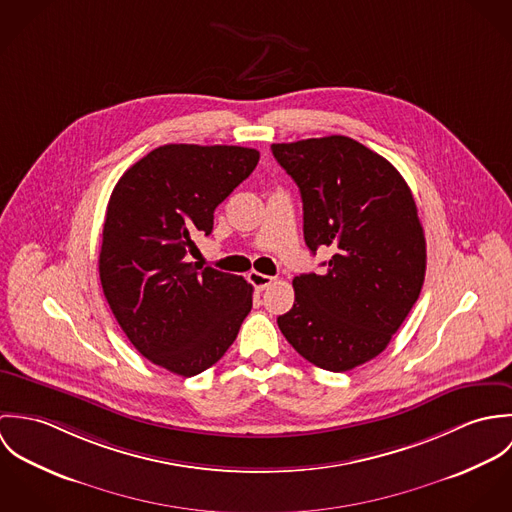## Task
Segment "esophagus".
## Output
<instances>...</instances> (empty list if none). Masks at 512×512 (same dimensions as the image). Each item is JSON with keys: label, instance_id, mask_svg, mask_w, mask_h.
<instances>
[{"label": "esophagus", "instance_id": "1", "mask_svg": "<svg viewBox=\"0 0 512 512\" xmlns=\"http://www.w3.org/2000/svg\"><path fill=\"white\" fill-rule=\"evenodd\" d=\"M248 280H250V284H252L258 292H262V290H266L268 286L274 284V278H272V276H266V274H260V272H250V274H248Z\"/></svg>", "mask_w": 512, "mask_h": 512}]
</instances>
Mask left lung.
<instances>
[{
    "instance_id": "obj_1",
    "label": "left lung",
    "mask_w": 512,
    "mask_h": 512,
    "mask_svg": "<svg viewBox=\"0 0 512 512\" xmlns=\"http://www.w3.org/2000/svg\"><path fill=\"white\" fill-rule=\"evenodd\" d=\"M272 153L299 187L307 248L333 252L323 274L293 278L280 331L311 365H365L424 286L426 238L412 191L390 161L347 136L272 144Z\"/></svg>"
}]
</instances>
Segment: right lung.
<instances>
[{
	"mask_svg": "<svg viewBox=\"0 0 512 512\" xmlns=\"http://www.w3.org/2000/svg\"><path fill=\"white\" fill-rule=\"evenodd\" d=\"M240 146L167 144L116 183L98 258L106 301L130 343L169 372L195 376L220 361L252 309V286L187 262L195 236L213 232L215 209L254 171Z\"/></svg>",
	"mask_w": 512,
	"mask_h": 512,
	"instance_id": "right-lung-1",
	"label": "right lung"
}]
</instances>
